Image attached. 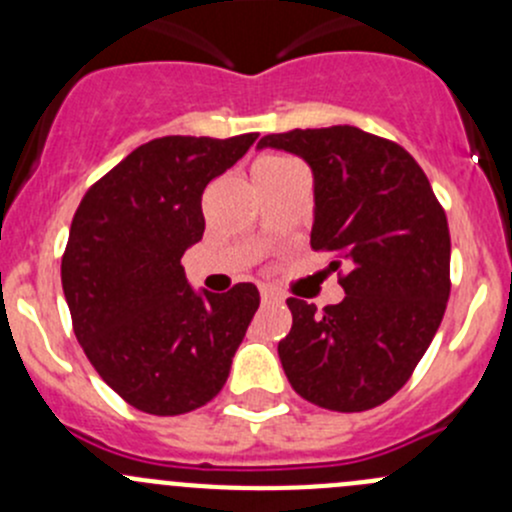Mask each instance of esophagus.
<instances>
[{"instance_id":"34e87169","label":"esophagus","mask_w":512,"mask_h":512,"mask_svg":"<svg viewBox=\"0 0 512 512\" xmlns=\"http://www.w3.org/2000/svg\"><path fill=\"white\" fill-rule=\"evenodd\" d=\"M260 297H262V302H277V299H282L280 292H277V289H272V287H262Z\"/></svg>"}]
</instances>
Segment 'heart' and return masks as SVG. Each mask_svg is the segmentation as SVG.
Here are the masks:
<instances>
[{"mask_svg":"<svg viewBox=\"0 0 512 512\" xmlns=\"http://www.w3.org/2000/svg\"><path fill=\"white\" fill-rule=\"evenodd\" d=\"M292 163V160H287V158H265V160H260V163L255 165V168H282V165H289Z\"/></svg>","mask_w":512,"mask_h":512,"instance_id":"heart-1","label":"heart"}]
</instances>
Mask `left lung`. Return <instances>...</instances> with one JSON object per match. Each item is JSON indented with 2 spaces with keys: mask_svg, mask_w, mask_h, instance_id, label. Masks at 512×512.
Listing matches in <instances>:
<instances>
[{
  "mask_svg": "<svg viewBox=\"0 0 512 512\" xmlns=\"http://www.w3.org/2000/svg\"><path fill=\"white\" fill-rule=\"evenodd\" d=\"M265 146L312 168V250L334 255L329 267L347 292L322 312L287 299L282 369L309 404L374 409L411 379L441 327L451 294L446 213L421 165L389 138L356 126L294 128L260 138Z\"/></svg>",
  "mask_w": 512,
  "mask_h": 512,
  "instance_id": "8db88e82",
  "label": "left lung"
}]
</instances>
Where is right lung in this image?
<instances>
[{
	"instance_id": "1",
	"label": "right lung",
	"mask_w": 512,
	"mask_h": 512,
	"mask_svg": "<svg viewBox=\"0 0 512 512\" xmlns=\"http://www.w3.org/2000/svg\"><path fill=\"white\" fill-rule=\"evenodd\" d=\"M257 133L165 136L98 178L61 257L71 324L103 381L133 409L178 416L220 394L260 292L195 294L180 257L203 237V190Z\"/></svg>"
}]
</instances>
